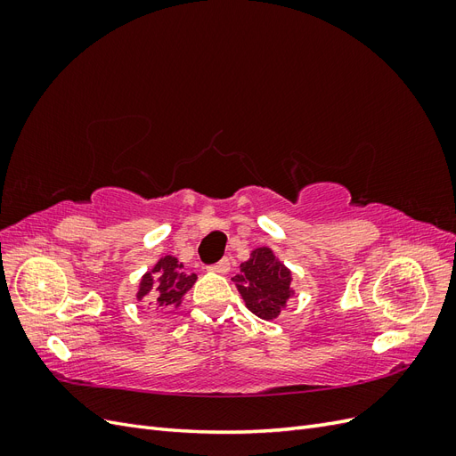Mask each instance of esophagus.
Listing matches in <instances>:
<instances>
[{"instance_id":"obj_1","label":"esophagus","mask_w":456,"mask_h":456,"mask_svg":"<svg viewBox=\"0 0 456 456\" xmlns=\"http://www.w3.org/2000/svg\"><path fill=\"white\" fill-rule=\"evenodd\" d=\"M209 270H211V272H216V273H226V272L230 270V260L224 256L223 260H218L216 265H211Z\"/></svg>"}]
</instances>
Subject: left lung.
Returning a JSON list of instances; mask_svg holds the SVG:
<instances>
[{
    "mask_svg": "<svg viewBox=\"0 0 456 456\" xmlns=\"http://www.w3.org/2000/svg\"><path fill=\"white\" fill-rule=\"evenodd\" d=\"M232 280L236 281L247 308L262 320L278 317L291 295V272L275 260L266 247L253 251L251 258L241 265V273Z\"/></svg>",
    "mask_w": 456,
    "mask_h": 456,
    "instance_id": "obj_1",
    "label": "left lung"
}]
</instances>
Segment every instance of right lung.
<instances>
[{"instance_id": "obj_1", "label": "right lung", "mask_w": 456, "mask_h": 456, "mask_svg": "<svg viewBox=\"0 0 456 456\" xmlns=\"http://www.w3.org/2000/svg\"><path fill=\"white\" fill-rule=\"evenodd\" d=\"M196 273L184 272V266L173 256L161 258L154 270L148 272L139 287L136 298L148 300L150 305L173 308L181 305L188 289L194 285Z\"/></svg>"}]
</instances>
